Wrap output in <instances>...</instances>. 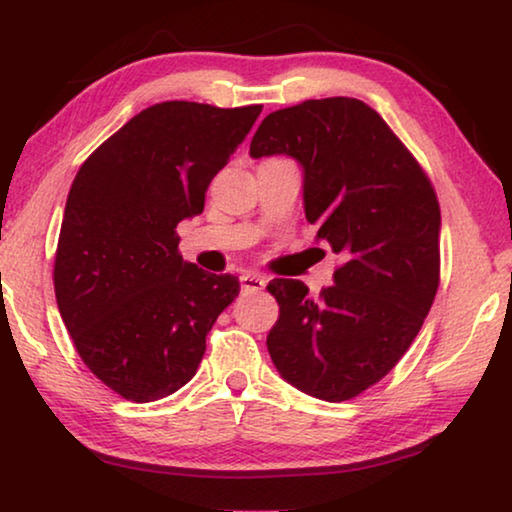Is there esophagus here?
Returning a JSON list of instances; mask_svg holds the SVG:
<instances>
[{"mask_svg": "<svg viewBox=\"0 0 512 512\" xmlns=\"http://www.w3.org/2000/svg\"><path fill=\"white\" fill-rule=\"evenodd\" d=\"M240 286H242L244 293H258V291H263V288H265V279L258 277V274L247 272V274H242V277H240Z\"/></svg>", "mask_w": 512, "mask_h": 512, "instance_id": "1", "label": "esophagus"}]
</instances>
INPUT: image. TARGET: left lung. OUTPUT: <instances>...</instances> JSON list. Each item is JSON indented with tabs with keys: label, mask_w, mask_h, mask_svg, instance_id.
<instances>
[{
	"label": "left lung",
	"mask_w": 512,
	"mask_h": 512,
	"mask_svg": "<svg viewBox=\"0 0 512 512\" xmlns=\"http://www.w3.org/2000/svg\"><path fill=\"white\" fill-rule=\"evenodd\" d=\"M249 154L300 161L307 221L342 258L318 298L298 279L270 281L279 302L268 335L274 367L311 397H358L409 351L439 291L432 180L383 117L348 96L274 110Z\"/></svg>",
	"instance_id": "8db88e82"
}]
</instances>
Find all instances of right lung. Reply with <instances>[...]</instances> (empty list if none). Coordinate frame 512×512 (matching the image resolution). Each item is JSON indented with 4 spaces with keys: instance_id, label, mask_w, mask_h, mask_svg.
Instances as JSON below:
<instances>
[{
    "instance_id": "add662e5",
    "label": "right lung",
    "mask_w": 512,
    "mask_h": 512,
    "mask_svg": "<svg viewBox=\"0 0 512 512\" xmlns=\"http://www.w3.org/2000/svg\"><path fill=\"white\" fill-rule=\"evenodd\" d=\"M263 106L164 101L115 131L80 166L55 251V298L90 372L129 402L191 381L217 316L238 298L177 249L182 219L203 212L212 177Z\"/></svg>"
}]
</instances>
